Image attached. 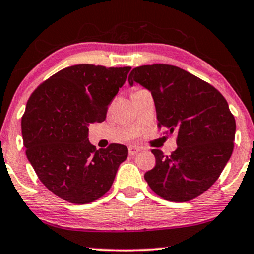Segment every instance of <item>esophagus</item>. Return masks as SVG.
I'll return each instance as SVG.
<instances>
[{
  "label": "esophagus",
  "mask_w": 254,
  "mask_h": 254,
  "mask_svg": "<svg viewBox=\"0 0 254 254\" xmlns=\"http://www.w3.org/2000/svg\"><path fill=\"white\" fill-rule=\"evenodd\" d=\"M139 151H141L140 147H136V146H129V147H128V153H129V155H135V154H137Z\"/></svg>",
  "instance_id": "esophagus-1"
}]
</instances>
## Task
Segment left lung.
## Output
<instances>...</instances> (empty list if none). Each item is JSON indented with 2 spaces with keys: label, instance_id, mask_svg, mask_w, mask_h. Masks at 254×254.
<instances>
[{
  "label": "left lung",
  "instance_id": "left-lung-1",
  "mask_svg": "<svg viewBox=\"0 0 254 254\" xmlns=\"http://www.w3.org/2000/svg\"><path fill=\"white\" fill-rule=\"evenodd\" d=\"M128 83L153 95L159 127L177 135V149L166 156L159 149L144 180L156 195L188 202L206 191L231 157L236 121L225 98L210 84L167 64L133 68Z\"/></svg>",
  "mask_w": 254,
  "mask_h": 254
}]
</instances>
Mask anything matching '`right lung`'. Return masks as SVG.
<instances>
[{
	"label": "right lung",
	"mask_w": 254,
	"mask_h": 254,
	"mask_svg": "<svg viewBox=\"0 0 254 254\" xmlns=\"http://www.w3.org/2000/svg\"><path fill=\"white\" fill-rule=\"evenodd\" d=\"M130 68L73 65L45 80L29 98L22 117L26 157L41 182L62 199L86 204L100 198L127 159L124 144L95 149L88 126L106 119L108 105Z\"/></svg>",
	"instance_id": "right-lung-1"
}]
</instances>
